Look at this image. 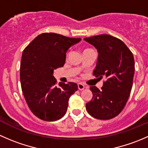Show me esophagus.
Instances as JSON below:
<instances>
[{
    "label": "esophagus",
    "mask_w": 148,
    "mask_h": 148,
    "mask_svg": "<svg viewBox=\"0 0 148 148\" xmlns=\"http://www.w3.org/2000/svg\"><path fill=\"white\" fill-rule=\"evenodd\" d=\"M84 88H85V86L82 83H79L78 84V89H79V90H83Z\"/></svg>",
    "instance_id": "esophagus-1"
}]
</instances>
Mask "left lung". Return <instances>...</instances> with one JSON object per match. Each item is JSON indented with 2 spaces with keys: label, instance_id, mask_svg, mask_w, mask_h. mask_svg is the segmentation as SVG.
I'll list each match as a JSON object with an SVG mask.
<instances>
[{
  "label": "left lung",
  "instance_id": "1",
  "mask_svg": "<svg viewBox=\"0 0 148 148\" xmlns=\"http://www.w3.org/2000/svg\"><path fill=\"white\" fill-rule=\"evenodd\" d=\"M84 40L95 46L98 52L93 75L107 79L101 90L91 86L93 97L86 104V109L96 119L114 118L123 110L130 95L135 73L133 54L120 39L107 34Z\"/></svg>",
  "mask_w": 148,
  "mask_h": 148
}]
</instances>
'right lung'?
<instances>
[{
    "label": "right lung",
    "mask_w": 148,
    "mask_h": 148,
    "mask_svg": "<svg viewBox=\"0 0 148 148\" xmlns=\"http://www.w3.org/2000/svg\"><path fill=\"white\" fill-rule=\"evenodd\" d=\"M80 41V38L44 33L23 50L20 69L22 91L31 111L41 120L51 122L63 117L69 97L78 89L74 82L56 85L53 74L65 64L68 49Z\"/></svg>",
    "instance_id": "obj_1"
}]
</instances>
